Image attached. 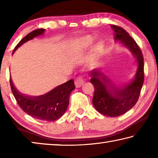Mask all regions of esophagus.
<instances>
[{
	"mask_svg": "<svg viewBox=\"0 0 158 158\" xmlns=\"http://www.w3.org/2000/svg\"><path fill=\"white\" fill-rule=\"evenodd\" d=\"M84 80L83 79V77L81 76L77 77L75 79V80H74V84H75L77 88L81 87V85L84 84Z\"/></svg>",
	"mask_w": 158,
	"mask_h": 158,
	"instance_id": "34e87169",
	"label": "esophagus"
}]
</instances>
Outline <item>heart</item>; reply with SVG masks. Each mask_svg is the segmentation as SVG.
Returning a JSON list of instances; mask_svg holds the SVG:
<instances>
[{
    "mask_svg": "<svg viewBox=\"0 0 158 158\" xmlns=\"http://www.w3.org/2000/svg\"><path fill=\"white\" fill-rule=\"evenodd\" d=\"M93 40L92 37L90 36H86L85 37H83L80 40L78 44V49L80 52H84L85 49H87L90 46H91L93 44Z\"/></svg>",
    "mask_w": 158,
    "mask_h": 158,
    "instance_id": "obj_1",
    "label": "heart"
}]
</instances>
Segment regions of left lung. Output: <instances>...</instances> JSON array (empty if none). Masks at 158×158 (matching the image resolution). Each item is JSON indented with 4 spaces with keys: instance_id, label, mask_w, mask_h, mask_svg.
I'll return each instance as SVG.
<instances>
[{
    "instance_id": "1",
    "label": "left lung",
    "mask_w": 158,
    "mask_h": 158,
    "mask_svg": "<svg viewBox=\"0 0 158 158\" xmlns=\"http://www.w3.org/2000/svg\"><path fill=\"white\" fill-rule=\"evenodd\" d=\"M114 31V40L127 47L138 64L137 73L130 84L121 87L116 86L98 69H93L90 75V83L94 86L93 104L100 114L110 117L123 115L136 105L139 98L143 84V57L140 48L129 33L123 28L116 25H111Z\"/></svg>"
}]
</instances>
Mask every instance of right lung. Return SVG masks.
I'll return each instance as SVG.
<instances>
[{
  "label": "right lung",
  "instance_id": "add662e5",
  "mask_svg": "<svg viewBox=\"0 0 158 158\" xmlns=\"http://www.w3.org/2000/svg\"><path fill=\"white\" fill-rule=\"evenodd\" d=\"M45 29H37L31 32L19 42L13 53L23 43L44 33ZM10 86L17 102L22 110L36 119L45 121H53L65 114L69 105L71 92L75 89L73 79L59 85L43 95L31 97L21 94L16 89L11 77Z\"/></svg>",
  "mask_w": 158,
  "mask_h": 158
}]
</instances>
